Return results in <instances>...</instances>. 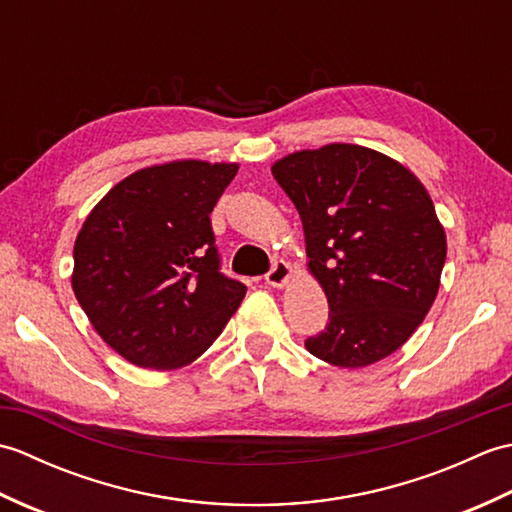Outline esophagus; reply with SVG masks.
Returning <instances> with one entry per match:
<instances>
[{
    "mask_svg": "<svg viewBox=\"0 0 512 512\" xmlns=\"http://www.w3.org/2000/svg\"><path fill=\"white\" fill-rule=\"evenodd\" d=\"M290 277H292V268L288 262L281 259V262H275V266L270 268V273L266 275V284L273 288H284L290 281Z\"/></svg>",
    "mask_w": 512,
    "mask_h": 512,
    "instance_id": "esophagus-1",
    "label": "esophagus"
}]
</instances>
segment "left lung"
Here are the masks:
<instances>
[{
    "instance_id": "left-lung-1",
    "label": "left lung",
    "mask_w": 512,
    "mask_h": 512,
    "mask_svg": "<svg viewBox=\"0 0 512 512\" xmlns=\"http://www.w3.org/2000/svg\"><path fill=\"white\" fill-rule=\"evenodd\" d=\"M273 176L297 206L308 270L330 306L308 352L350 369L383 361L440 288L447 235L427 189L398 160L347 143L288 154Z\"/></svg>"
}]
</instances>
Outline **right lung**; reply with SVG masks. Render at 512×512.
Masks as SVG:
<instances>
[{
	"label": "right lung",
	"mask_w": 512,
	"mask_h": 512,
	"mask_svg": "<svg viewBox=\"0 0 512 512\" xmlns=\"http://www.w3.org/2000/svg\"><path fill=\"white\" fill-rule=\"evenodd\" d=\"M235 162L173 160L105 193L74 242L72 290L125 361L178 369L202 356L246 295L220 273L211 211Z\"/></svg>",
	"instance_id": "add662e5"
}]
</instances>
